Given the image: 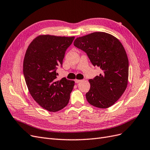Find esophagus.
Returning <instances> with one entry per match:
<instances>
[{
	"instance_id": "1",
	"label": "esophagus",
	"mask_w": 150,
	"mask_h": 150,
	"mask_svg": "<svg viewBox=\"0 0 150 150\" xmlns=\"http://www.w3.org/2000/svg\"><path fill=\"white\" fill-rule=\"evenodd\" d=\"M74 81H75V82H76V83H79V82H80L81 81V80H79V79H75L74 80Z\"/></svg>"
}]
</instances>
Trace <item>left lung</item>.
<instances>
[{"instance_id": "8db88e82", "label": "left lung", "mask_w": 150, "mask_h": 150, "mask_svg": "<svg viewBox=\"0 0 150 150\" xmlns=\"http://www.w3.org/2000/svg\"><path fill=\"white\" fill-rule=\"evenodd\" d=\"M74 45L88 56L102 73L89 79L86 99L93 106L107 108L113 105L125 92L128 79V59L121 42L105 32H94L77 38Z\"/></svg>"}]
</instances>
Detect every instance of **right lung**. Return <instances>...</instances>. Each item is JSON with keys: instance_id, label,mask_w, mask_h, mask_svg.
Returning <instances> with one entry per match:
<instances>
[{"instance_id": "obj_1", "label": "right lung", "mask_w": 150, "mask_h": 150, "mask_svg": "<svg viewBox=\"0 0 150 150\" xmlns=\"http://www.w3.org/2000/svg\"><path fill=\"white\" fill-rule=\"evenodd\" d=\"M74 37L42 35L29 45L23 60V74L30 94L45 109L57 112L68 105L74 81H57L56 69L63 64L66 50Z\"/></svg>"}]
</instances>
